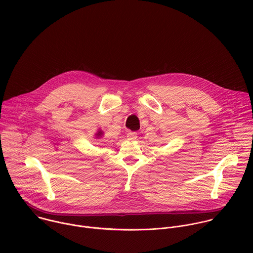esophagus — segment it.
<instances>
[{"label": "esophagus", "mask_w": 253, "mask_h": 253, "mask_svg": "<svg viewBox=\"0 0 253 253\" xmlns=\"http://www.w3.org/2000/svg\"><path fill=\"white\" fill-rule=\"evenodd\" d=\"M127 138L129 140H136L137 139V133L136 132H128L127 133Z\"/></svg>", "instance_id": "obj_1"}]
</instances>
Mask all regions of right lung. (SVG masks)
<instances>
[{"instance_id": "1", "label": "right lung", "mask_w": 253, "mask_h": 253, "mask_svg": "<svg viewBox=\"0 0 253 253\" xmlns=\"http://www.w3.org/2000/svg\"><path fill=\"white\" fill-rule=\"evenodd\" d=\"M102 136H103V131H102V130H99V131L96 133V138L100 139Z\"/></svg>"}]
</instances>
